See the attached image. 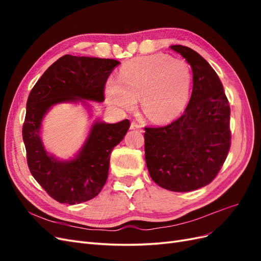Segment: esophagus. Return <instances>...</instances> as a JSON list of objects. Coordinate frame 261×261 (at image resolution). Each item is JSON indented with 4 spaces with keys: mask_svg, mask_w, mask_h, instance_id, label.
I'll return each instance as SVG.
<instances>
[{
    "mask_svg": "<svg viewBox=\"0 0 261 261\" xmlns=\"http://www.w3.org/2000/svg\"><path fill=\"white\" fill-rule=\"evenodd\" d=\"M141 127H143V126H141L139 123H137L136 121H133L132 124H130V129H138V130H141Z\"/></svg>",
    "mask_w": 261,
    "mask_h": 261,
    "instance_id": "1",
    "label": "esophagus"
}]
</instances>
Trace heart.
Wrapping results in <instances>:
<instances>
[{
  "instance_id": "1",
  "label": "heart",
  "mask_w": 261,
  "mask_h": 261,
  "mask_svg": "<svg viewBox=\"0 0 261 261\" xmlns=\"http://www.w3.org/2000/svg\"><path fill=\"white\" fill-rule=\"evenodd\" d=\"M191 69L184 61L165 54L133 59L121 67L117 81L106 87L109 105L129 109L141 97V108L152 121L176 117L186 107L191 89Z\"/></svg>"
}]
</instances>
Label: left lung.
Returning a JSON list of instances; mask_svg holds the SVG:
<instances>
[{
  "instance_id": "obj_1",
  "label": "left lung",
  "mask_w": 261,
  "mask_h": 261,
  "mask_svg": "<svg viewBox=\"0 0 261 261\" xmlns=\"http://www.w3.org/2000/svg\"><path fill=\"white\" fill-rule=\"evenodd\" d=\"M191 64L192 97L183 115L165 126L145 127V156L155 184L191 192L216 178L231 147V109L216 70L200 54L172 45Z\"/></svg>"
}]
</instances>
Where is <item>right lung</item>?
I'll return each mask as SVG.
<instances>
[{
  "instance_id": "1",
  "label": "right lung",
  "mask_w": 261,
  "mask_h": 261,
  "mask_svg": "<svg viewBox=\"0 0 261 261\" xmlns=\"http://www.w3.org/2000/svg\"><path fill=\"white\" fill-rule=\"evenodd\" d=\"M120 62L64 55L45 70L27 100L22 139L30 173L53 199L75 204L94 198L106 185L110 156L130 123H96L76 159L60 162L45 152L39 128L45 112L55 103L76 100L105 101L109 76Z\"/></svg>"
}]
</instances>
